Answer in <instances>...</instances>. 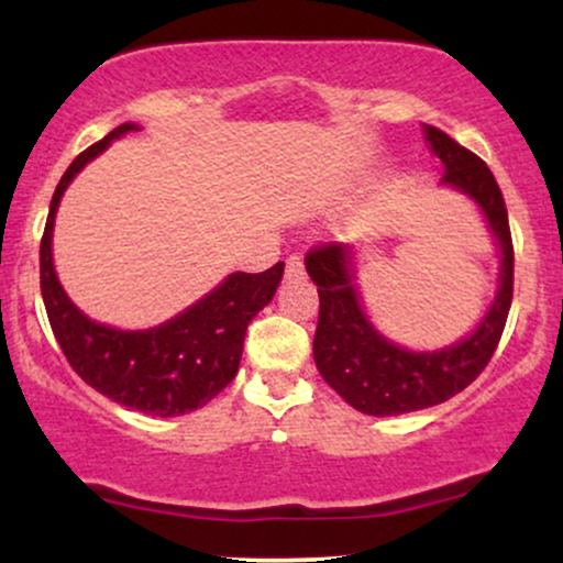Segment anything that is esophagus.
Here are the masks:
<instances>
[{
	"label": "esophagus",
	"instance_id": "34e87169",
	"mask_svg": "<svg viewBox=\"0 0 563 563\" xmlns=\"http://www.w3.org/2000/svg\"><path fill=\"white\" fill-rule=\"evenodd\" d=\"M299 275H303V262L299 256H290L286 262V277H299Z\"/></svg>",
	"mask_w": 563,
	"mask_h": 563
}]
</instances>
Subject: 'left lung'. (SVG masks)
Masks as SVG:
<instances>
[{
    "mask_svg": "<svg viewBox=\"0 0 563 563\" xmlns=\"http://www.w3.org/2000/svg\"><path fill=\"white\" fill-rule=\"evenodd\" d=\"M431 153L442 161L439 187L466 196L497 243V290L471 333L442 349H407L376 328L357 286V249L331 243L307 256V273L320 294L314 365L328 386L365 416H402L434 407L463 391L495 354L514 299V243L508 211L493 172L479 156L423 124Z\"/></svg>",
    "mask_w": 563,
    "mask_h": 563,
    "instance_id": "left-lung-1",
    "label": "left lung"
}]
</instances>
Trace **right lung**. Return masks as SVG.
<instances>
[{
  "instance_id": "obj_1",
  "label": "right lung",
  "mask_w": 563,
  "mask_h": 563,
  "mask_svg": "<svg viewBox=\"0 0 563 563\" xmlns=\"http://www.w3.org/2000/svg\"><path fill=\"white\" fill-rule=\"evenodd\" d=\"M140 129L132 121L115 126L108 137L76 156L63 174L49 203L38 251V273L49 325L70 367L113 402L147 416L174 418L209 405L235 378L245 328L273 301L286 264L277 262L260 275L230 273L217 288L172 320L142 331H124L84 314L70 301L55 269L53 230L57 206L89 161L102 156L113 140Z\"/></svg>"
}]
</instances>
